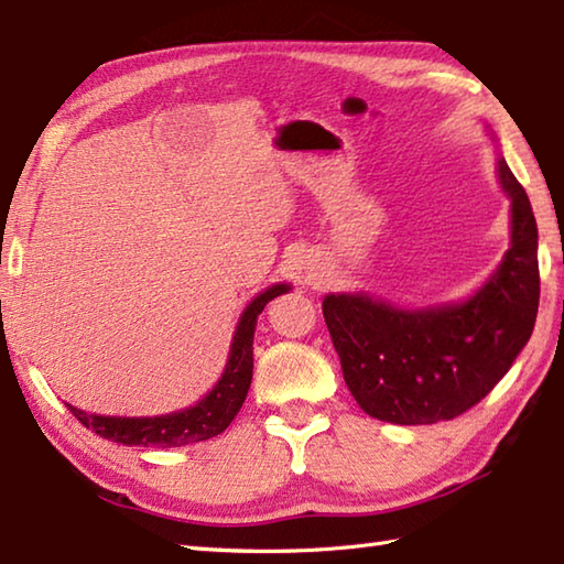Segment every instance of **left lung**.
<instances>
[{"label":"left lung","mask_w":564,"mask_h":564,"mask_svg":"<svg viewBox=\"0 0 564 564\" xmlns=\"http://www.w3.org/2000/svg\"><path fill=\"white\" fill-rule=\"evenodd\" d=\"M510 249L466 301L404 311L367 293L325 295L345 384L380 422L436 424L478 404L530 340L540 303L538 224L523 184L498 160Z\"/></svg>","instance_id":"obj_1"}]
</instances>
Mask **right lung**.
Returning a JSON list of instances; mask_svg holds the SVG:
<instances>
[{"label":"right lung","mask_w":564,"mask_h":564,"mask_svg":"<svg viewBox=\"0 0 564 564\" xmlns=\"http://www.w3.org/2000/svg\"><path fill=\"white\" fill-rule=\"evenodd\" d=\"M291 285L275 283L271 289L256 295L241 313L237 333H234L229 362L224 367L219 382L212 387V392L199 399L197 404L182 412L162 414V416H100L86 414L80 409L70 406L80 424L108 442L126 446H187L221 434L231 424V419L239 414L243 399L249 394L251 375H253V330L256 317L265 308V303L275 295L289 291Z\"/></svg>","instance_id":"obj_1"}]
</instances>
